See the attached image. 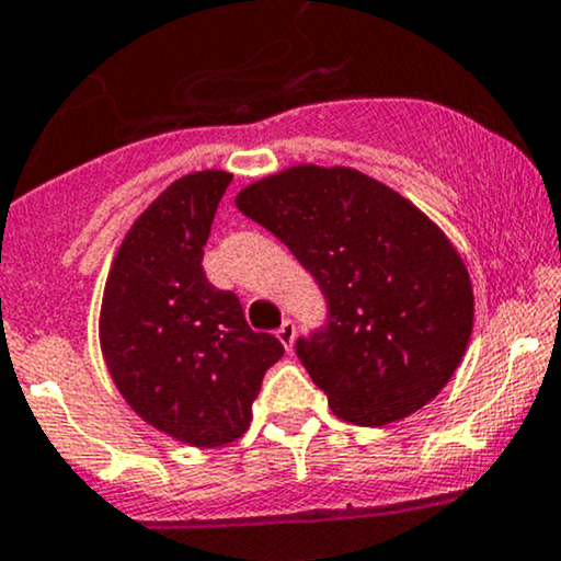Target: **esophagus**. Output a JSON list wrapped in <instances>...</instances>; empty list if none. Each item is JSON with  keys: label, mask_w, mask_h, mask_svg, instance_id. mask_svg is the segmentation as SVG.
Instances as JSON below:
<instances>
[{"label": "esophagus", "mask_w": 561, "mask_h": 561, "mask_svg": "<svg viewBox=\"0 0 561 561\" xmlns=\"http://www.w3.org/2000/svg\"><path fill=\"white\" fill-rule=\"evenodd\" d=\"M276 337H279V343L285 345V351H293L295 345V324L289 319L282 321V327L276 330Z\"/></svg>", "instance_id": "esophagus-1"}]
</instances>
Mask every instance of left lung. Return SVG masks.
Here are the masks:
<instances>
[{"mask_svg": "<svg viewBox=\"0 0 561 561\" xmlns=\"http://www.w3.org/2000/svg\"><path fill=\"white\" fill-rule=\"evenodd\" d=\"M293 250L330 306V324L295 351L334 416L382 427L446 388L474 321L459 250L388 184L345 165L300 163L234 197Z\"/></svg>", "mask_w": 561, "mask_h": 561, "instance_id": "left-lung-1", "label": "left lung"}]
</instances>
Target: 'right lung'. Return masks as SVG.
Segmentation results:
<instances>
[{
    "mask_svg": "<svg viewBox=\"0 0 561 561\" xmlns=\"http://www.w3.org/2000/svg\"><path fill=\"white\" fill-rule=\"evenodd\" d=\"M229 171L165 186L126 231L100 308V347L115 388L158 433L195 448L244 435L263 375L285 353L253 332L234 293L205 279L203 248Z\"/></svg>",
    "mask_w": 561,
    "mask_h": 561,
    "instance_id": "right-lung-1",
    "label": "right lung"
}]
</instances>
